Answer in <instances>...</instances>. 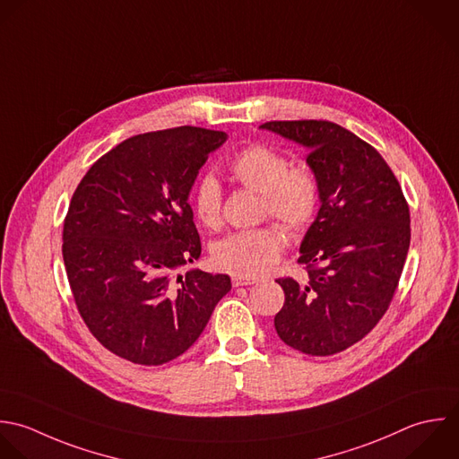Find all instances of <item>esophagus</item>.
<instances>
[{"label": "esophagus", "instance_id": "obj_1", "mask_svg": "<svg viewBox=\"0 0 459 459\" xmlns=\"http://www.w3.org/2000/svg\"><path fill=\"white\" fill-rule=\"evenodd\" d=\"M255 282H259V279H255V277H245V275H234L232 277V286L234 288L250 286V284H255Z\"/></svg>", "mask_w": 459, "mask_h": 459}]
</instances>
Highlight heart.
I'll use <instances>...</instances> for the list:
<instances>
[{
  "instance_id": "b5f03b06",
  "label": "heart",
  "mask_w": 459,
  "mask_h": 459,
  "mask_svg": "<svg viewBox=\"0 0 459 459\" xmlns=\"http://www.w3.org/2000/svg\"><path fill=\"white\" fill-rule=\"evenodd\" d=\"M230 177L245 189L259 193L261 216L273 218L290 234H302L320 207V184L306 166L288 168V159L266 144H250L229 162ZM193 212L200 225L221 227V189L205 177L193 191ZM286 239L275 225L232 232L216 243L212 259L223 272L255 277L270 272L281 259Z\"/></svg>"
}]
</instances>
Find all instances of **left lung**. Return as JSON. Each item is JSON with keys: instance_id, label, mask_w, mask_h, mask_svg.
Segmentation results:
<instances>
[{"instance_id": "8db88e82", "label": "left lung", "mask_w": 459, "mask_h": 459, "mask_svg": "<svg viewBox=\"0 0 459 459\" xmlns=\"http://www.w3.org/2000/svg\"><path fill=\"white\" fill-rule=\"evenodd\" d=\"M261 128L309 148L322 207L299 264L306 282L282 277L279 338L309 356L361 342L388 311L410 250V205L381 153L333 121H268Z\"/></svg>"}]
</instances>
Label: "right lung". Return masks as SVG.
I'll use <instances>...</instances> for the list:
<instances>
[{"instance_id":"add662e5","label":"right lung","mask_w":459,"mask_h":459,"mask_svg":"<svg viewBox=\"0 0 459 459\" xmlns=\"http://www.w3.org/2000/svg\"><path fill=\"white\" fill-rule=\"evenodd\" d=\"M225 132L177 126L125 139L73 193L62 257L76 309L112 354L144 367L182 356L230 291L229 275L182 266L202 243L187 204Z\"/></svg>"}]
</instances>
